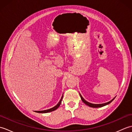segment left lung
Wrapping results in <instances>:
<instances>
[{
	"label": "left lung",
	"instance_id": "1",
	"mask_svg": "<svg viewBox=\"0 0 132 132\" xmlns=\"http://www.w3.org/2000/svg\"><path fill=\"white\" fill-rule=\"evenodd\" d=\"M79 95H80V96L81 97V99H82V102L85 104H86V105H87L88 106H90V107H92V108L102 107V106H104L108 104H109V103H111L114 99V97L112 100H111V101H109V102H108L107 103H103V104H92V103H89L88 102H87L86 100H85V99H83V97L82 96V95H80V94H79Z\"/></svg>",
	"mask_w": 132,
	"mask_h": 132
}]
</instances>
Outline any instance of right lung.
Here are the masks:
<instances>
[{
    "label": "right lung",
    "mask_w": 132,
    "mask_h": 132,
    "mask_svg": "<svg viewBox=\"0 0 132 132\" xmlns=\"http://www.w3.org/2000/svg\"><path fill=\"white\" fill-rule=\"evenodd\" d=\"M62 97H63V95L62 96V97L61 99L60 100V102H58V103L57 104V105H56L55 106H54V107H53L52 108L50 109H46V110H44V111H36V112H37V113H48V112H52V111H55V109H57L59 106H60V105H61V102H62Z\"/></svg>",
    "instance_id": "1"
}]
</instances>
